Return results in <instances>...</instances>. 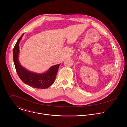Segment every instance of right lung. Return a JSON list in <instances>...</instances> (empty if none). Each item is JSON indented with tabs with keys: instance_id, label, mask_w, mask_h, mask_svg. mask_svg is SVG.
I'll return each instance as SVG.
<instances>
[{
	"instance_id": "right-lung-1",
	"label": "right lung",
	"mask_w": 127,
	"mask_h": 127,
	"mask_svg": "<svg viewBox=\"0 0 127 127\" xmlns=\"http://www.w3.org/2000/svg\"><path fill=\"white\" fill-rule=\"evenodd\" d=\"M24 34V33L17 40L13 50V62L17 73L25 83L32 87L47 88L55 81L60 64L51 67L47 72L42 74L34 73L23 67L20 63L18 57L20 52L19 44Z\"/></svg>"
}]
</instances>
